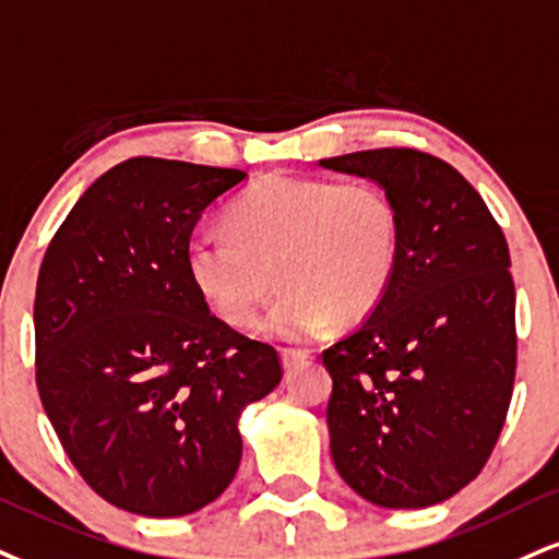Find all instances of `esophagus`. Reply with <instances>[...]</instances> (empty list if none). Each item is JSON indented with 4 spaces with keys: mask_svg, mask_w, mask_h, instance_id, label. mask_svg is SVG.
<instances>
[{
    "mask_svg": "<svg viewBox=\"0 0 559 559\" xmlns=\"http://www.w3.org/2000/svg\"><path fill=\"white\" fill-rule=\"evenodd\" d=\"M307 359H309V352H301V348H284V352H281V365H284L286 372L301 367Z\"/></svg>",
    "mask_w": 559,
    "mask_h": 559,
    "instance_id": "34e87169",
    "label": "esophagus"
}]
</instances>
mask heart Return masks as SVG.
I'll return each mask as SVG.
<instances>
[{
  "mask_svg": "<svg viewBox=\"0 0 559 559\" xmlns=\"http://www.w3.org/2000/svg\"><path fill=\"white\" fill-rule=\"evenodd\" d=\"M224 234H198L187 245V275L200 299L228 325L262 320L267 338L305 341L325 331L333 314L354 320L385 294L399 260V211L369 181L271 174L228 207Z\"/></svg>",
  "mask_w": 559,
  "mask_h": 559,
  "instance_id": "obj_1",
  "label": "heart"
}]
</instances>
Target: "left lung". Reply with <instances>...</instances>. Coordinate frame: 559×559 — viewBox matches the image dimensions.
Instances as JSON below:
<instances>
[{
  "mask_svg": "<svg viewBox=\"0 0 559 559\" xmlns=\"http://www.w3.org/2000/svg\"><path fill=\"white\" fill-rule=\"evenodd\" d=\"M374 181L399 211L393 278L322 352L331 455L380 508H429L476 479L515 380V288L500 226L445 160L412 147L320 158Z\"/></svg>",
  "mask_w": 559,
  "mask_h": 559,
  "instance_id": "obj_1",
  "label": "left lung"
}]
</instances>
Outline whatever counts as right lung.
Segmentation results:
<instances>
[{
  "label": "right lung",
  "instance_id": "1",
  "mask_svg": "<svg viewBox=\"0 0 559 559\" xmlns=\"http://www.w3.org/2000/svg\"><path fill=\"white\" fill-rule=\"evenodd\" d=\"M239 169L130 158L93 181L41 262L36 382L64 453L111 506L190 515L241 461L239 416L281 382L273 346L211 314L187 245Z\"/></svg>",
  "mask_w": 559,
  "mask_h": 559
}]
</instances>
